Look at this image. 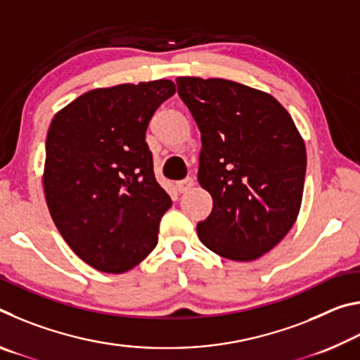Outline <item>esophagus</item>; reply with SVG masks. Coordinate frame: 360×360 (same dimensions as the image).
<instances>
[{
  "label": "esophagus",
  "instance_id": "1",
  "mask_svg": "<svg viewBox=\"0 0 360 360\" xmlns=\"http://www.w3.org/2000/svg\"><path fill=\"white\" fill-rule=\"evenodd\" d=\"M193 184H195V181L192 178H186V179L176 182V187H178V191L182 193V192H187L191 187H193Z\"/></svg>",
  "mask_w": 360,
  "mask_h": 360
}]
</instances>
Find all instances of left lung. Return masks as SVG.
Instances as JSON below:
<instances>
[{"instance_id": "1", "label": "left lung", "mask_w": 360, "mask_h": 360, "mask_svg": "<svg viewBox=\"0 0 360 360\" xmlns=\"http://www.w3.org/2000/svg\"><path fill=\"white\" fill-rule=\"evenodd\" d=\"M178 94L202 133L198 182L212 211L200 241L221 257L249 262L281 241L300 211L307 149L271 95L227 79L178 77Z\"/></svg>"}]
</instances>
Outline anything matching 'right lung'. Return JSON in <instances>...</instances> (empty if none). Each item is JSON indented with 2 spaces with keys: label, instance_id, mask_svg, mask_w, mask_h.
I'll list each match as a JSON object with an SVG mask.
<instances>
[{
  "label": "right lung",
  "instance_id": "right-lung-1",
  "mask_svg": "<svg viewBox=\"0 0 360 360\" xmlns=\"http://www.w3.org/2000/svg\"><path fill=\"white\" fill-rule=\"evenodd\" d=\"M176 92L168 79L95 89L58 111L46 139V202L77 257L125 273L152 252L172 198L155 179L146 130Z\"/></svg>",
  "mask_w": 360,
  "mask_h": 360
}]
</instances>
